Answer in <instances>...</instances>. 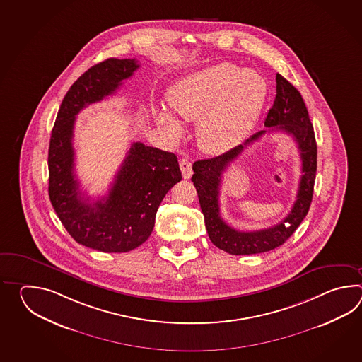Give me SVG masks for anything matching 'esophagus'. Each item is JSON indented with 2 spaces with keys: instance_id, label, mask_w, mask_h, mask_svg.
<instances>
[{
  "instance_id": "1",
  "label": "esophagus",
  "mask_w": 362,
  "mask_h": 362,
  "mask_svg": "<svg viewBox=\"0 0 362 362\" xmlns=\"http://www.w3.org/2000/svg\"><path fill=\"white\" fill-rule=\"evenodd\" d=\"M180 168H181L182 177H184L185 180H189V178L192 177V160H190L189 158H184V159L180 160Z\"/></svg>"
}]
</instances>
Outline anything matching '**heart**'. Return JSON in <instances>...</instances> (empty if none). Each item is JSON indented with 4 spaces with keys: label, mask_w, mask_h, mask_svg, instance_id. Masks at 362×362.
I'll return each instance as SVG.
<instances>
[{
    "label": "heart",
    "mask_w": 362,
    "mask_h": 362,
    "mask_svg": "<svg viewBox=\"0 0 362 362\" xmlns=\"http://www.w3.org/2000/svg\"><path fill=\"white\" fill-rule=\"evenodd\" d=\"M267 81L255 69L221 62L181 77L170 86L168 103L185 120H198L200 146L209 154L230 150L254 129L267 97ZM155 119L172 139L182 134L177 117L165 108Z\"/></svg>",
    "instance_id": "heart-1"
}]
</instances>
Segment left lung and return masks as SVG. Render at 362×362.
Returning a JSON list of instances; mask_svg holds the SVG:
<instances>
[{"mask_svg":"<svg viewBox=\"0 0 362 362\" xmlns=\"http://www.w3.org/2000/svg\"><path fill=\"white\" fill-rule=\"evenodd\" d=\"M276 83L277 94L264 122L268 129L255 133L243 145H238L225 154L192 164V181L198 192L208 237L216 247L228 254H262L284 245L298 229L310 207L317 170V144L313 125L299 90L279 74L276 76ZM273 130H282L290 134L300 148L303 175L297 200L291 214L277 226L262 231H235L219 216L218 197L223 170L247 146Z\"/></svg>","mask_w":362,"mask_h":362,"instance_id":"8db88e82","label":"left lung"}]
</instances>
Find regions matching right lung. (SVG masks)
I'll use <instances>...</instances> for the list:
<instances>
[{
    "mask_svg": "<svg viewBox=\"0 0 362 362\" xmlns=\"http://www.w3.org/2000/svg\"><path fill=\"white\" fill-rule=\"evenodd\" d=\"M136 59L108 58L84 72L69 88L52 131L47 165L49 198L69 235L102 252H128L154 229L156 211L181 181L177 156L133 142L106 197L90 202L75 175L72 146L76 115L119 89L139 69Z\"/></svg>",
    "mask_w": 362,
    "mask_h": 362,
    "instance_id": "obj_1",
    "label": "right lung"
}]
</instances>
